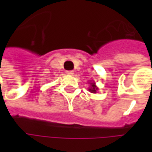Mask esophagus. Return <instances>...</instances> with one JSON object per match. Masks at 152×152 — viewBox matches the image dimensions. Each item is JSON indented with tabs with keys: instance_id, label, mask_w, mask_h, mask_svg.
I'll return each instance as SVG.
<instances>
[{
	"instance_id": "1",
	"label": "esophagus",
	"mask_w": 152,
	"mask_h": 152,
	"mask_svg": "<svg viewBox=\"0 0 152 152\" xmlns=\"http://www.w3.org/2000/svg\"><path fill=\"white\" fill-rule=\"evenodd\" d=\"M66 73H67V75H73V71H66Z\"/></svg>"
}]
</instances>
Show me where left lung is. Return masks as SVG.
<instances>
[{"label": "left lung", "instance_id": "8db88e82", "mask_svg": "<svg viewBox=\"0 0 152 152\" xmlns=\"http://www.w3.org/2000/svg\"><path fill=\"white\" fill-rule=\"evenodd\" d=\"M98 91V87L96 85V83L93 82H90V88H89V91L91 93H96V91Z\"/></svg>", "mask_w": 152, "mask_h": 152}]
</instances>
